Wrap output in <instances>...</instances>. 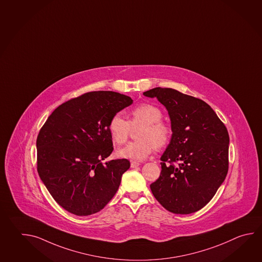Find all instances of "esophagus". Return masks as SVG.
<instances>
[{
  "mask_svg": "<svg viewBox=\"0 0 262 262\" xmlns=\"http://www.w3.org/2000/svg\"><path fill=\"white\" fill-rule=\"evenodd\" d=\"M138 166H140V163L138 161L133 160V161L130 162V167H132V168H136V167H138Z\"/></svg>",
  "mask_w": 262,
  "mask_h": 262,
  "instance_id": "34e87169",
  "label": "esophagus"
}]
</instances>
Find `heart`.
Returning a JSON list of instances; mask_svg holds the SVG:
<instances>
[{"mask_svg": "<svg viewBox=\"0 0 262 262\" xmlns=\"http://www.w3.org/2000/svg\"><path fill=\"white\" fill-rule=\"evenodd\" d=\"M161 118L162 113L160 108L150 103L134 107L129 112L128 121L120 114L114 115L108 124V129L116 144H124L128 140L132 128L141 126L137 133L138 140L118 150V156L125 159L143 160L154 151L156 146L165 145L171 138V128Z\"/></svg>", "mask_w": 262, "mask_h": 262, "instance_id": "obj_1", "label": "heart"}]
</instances>
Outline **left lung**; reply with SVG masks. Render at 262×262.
I'll return each instance as SVG.
<instances>
[{
    "mask_svg": "<svg viewBox=\"0 0 262 262\" xmlns=\"http://www.w3.org/2000/svg\"><path fill=\"white\" fill-rule=\"evenodd\" d=\"M144 95L157 98L166 107L172 132L160 158V177L150 185L151 191L173 214L197 212L212 200L227 177V128L201 99L167 88H155Z\"/></svg>",
    "mask_w": 262,
    "mask_h": 262,
    "instance_id": "left-lung-1",
    "label": "left lung"
}]
</instances>
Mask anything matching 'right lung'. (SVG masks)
<instances>
[{
  "label": "right lung",
  "mask_w": 262,
  "mask_h": 262,
  "mask_svg": "<svg viewBox=\"0 0 262 262\" xmlns=\"http://www.w3.org/2000/svg\"><path fill=\"white\" fill-rule=\"evenodd\" d=\"M114 91H91L57 107L36 140L37 171L48 191L72 214L101 211L118 191L129 168L126 159L102 161L112 153L108 124L133 103Z\"/></svg>",
  "instance_id": "add662e5"
}]
</instances>
